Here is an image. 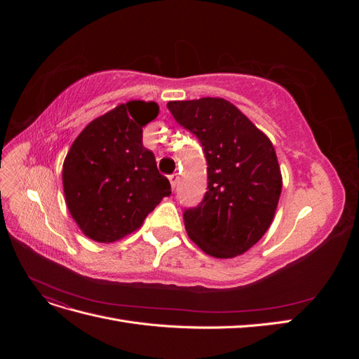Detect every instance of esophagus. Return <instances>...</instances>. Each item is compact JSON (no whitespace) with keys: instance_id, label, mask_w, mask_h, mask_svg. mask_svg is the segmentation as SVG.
<instances>
[{"instance_id":"esophagus-1","label":"esophagus","mask_w":359,"mask_h":359,"mask_svg":"<svg viewBox=\"0 0 359 359\" xmlns=\"http://www.w3.org/2000/svg\"><path fill=\"white\" fill-rule=\"evenodd\" d=\"M169 181H170L172 189L175 190V187L178 186V182H180V175H178V173H172V175H169Z\"/></svg>"}]
</instances>
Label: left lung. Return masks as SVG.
I'll list each match as a JSON object with an SVG mask.
<instances>
[{
  "mask_svg": "<svg viewBox=\"0 0 359 359\" xmlns=\"http://www.w3.org/2000/svg\"><path fill=\"white\" fill-rule=\"evenodd\" d=\"M177 123L199 139L208 190L184 211L193 243L206 255L227 259L253 247L273 223L281 173L271 140L224 99L169 102Z\"/></svg>",
  "mask_w": 359,
  "mask_h": 359,
  "instance_id": "left-lung-1",
  "label": "left lung"
}]
</instances>
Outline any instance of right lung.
<instances>
[{
	"instance_id": "obj_1",
	"label": "right lung",
	"mask_w": 359,
	"mask_h": 359,
	"mask_svg": "<svg viewBox=\"0 0 359 359\" xmlns=\"http://www.w3.org/2000/svg\"><path fill=\"white\" fill-rule=\"evenodd\" d=\"M154 102H128L95 118L76 137L62 166L67 208L82 232L114 243L136 231L170 194V182L142 144Z\"/></svg>"
}]
</instances>
